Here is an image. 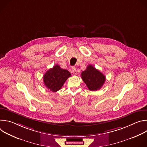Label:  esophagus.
Returning <instances> with one entry per match:
<instances>
[{"label":"esophagus","mask_w":147,"mask_h":147,"mask_svg":"<svg viewBox=\"0 0 147 147\" xmlns=\"http://www.w3.org/2000/svg\"><path fill=\"white\" fill-rule=\"evenodd\" d=\"M72 71L73 72V74H77V70H76V68L75 67H72Z\"/></svg>","instance_id":"obj_1"}]
</instances>
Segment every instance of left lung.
Returning a JSON list of instances; mask_svg holds the SVG:
<instances>
[{"instance_id": "obj_1", "label": "left lung", "mask_w": 147, "mask_h": 147, "mask_svg": "<svg viewBox=\"0 0 147 147\" xmlns=\"http://www.w3.org/2000/svg\"><path fill=\"white\" fill-rule=\"evenodd\" d=\"M81 76L90 91L99 90L106 80L105 76L91 65L87 66L86 70L81 73Z\"/></svg>"}]
</instances>
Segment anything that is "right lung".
Returning <instances> with one entry per match:
<instances>
[{
  "label": "right lung",
  "mask_w": 147,
  "mask_h": 147,
  "mask_svg": "<svg viewBox=\"0 0 147 147\" xmlns=\"http://www.w3.org/2000/svg\"><path fill=\"white\" fill-rule=\"evenodd\" d=\"M71 76L70 72L61 69L56 65L48 70L43 77L44 84L52 92H56L61 89L65 81Z\"/></svg>",
  "instance_id": "add662e5"
}]
</instances>
